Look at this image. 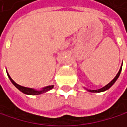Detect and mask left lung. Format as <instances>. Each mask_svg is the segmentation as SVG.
Here are the masks:
<instances>
[{
    "label": "left lung",
    "mask_w": 127,
    "mask_h": 127,
    "mask_svg": "<svg viewBox=\"0 0 127 127\" xmlns=\"http://www.w3.org/2000/svg\"><path fill=\"white\" fill-rule=\"evenodd\" d=\"M121 70H122V65H121V67H120V70H119V72H118V73L116 74V75L115 76V78L110 82H109L108 84L106 85V86H103L102 88H101V89H86L88 92H91V93H102V92H104V91H106V90H107V89H109V88H110L114 83L116 82V81L117 80V79L119 78V76H120V72H121Z\"/></svg>",
    "instance_id": "1"
}]
</instances>
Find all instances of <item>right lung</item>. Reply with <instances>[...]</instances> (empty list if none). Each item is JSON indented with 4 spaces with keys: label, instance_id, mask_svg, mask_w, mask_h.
Segmentation results:
<instances>
[{
    "label": "right lung",
    "instance_id": "right-lung-1",
    "mask_svg": "<svg viewBox=\"0 0 127 127\" xmlns=\"http://www.w3.org/2000/svg\"><path fill=\"white\" fill-rule=\"evenodd\" d=\"M7 73V75H8V77L10 79V80H11V82L13 83V85L18 89H19L21 92H22L23 93H25L26 95H40V94H42V93H46L48 91H49L50 89H53L54 86L53 85H51V86H45L44 88H42L41 89H32V88H28V87H25V86H21L18 84H17V83L11 78V76L9 75L8 72Z\"/></svg>",
    "mask_w": 127,
    "mask_h": 127
}]
</instances>
